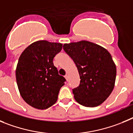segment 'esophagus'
I'll return each mask as SVG.
<instances>
[{"mask_svg": "<svg viewBox=\"0 0 133 133\" xmlns=\"http://www.w3.org/2000/svg\"><path fill=\"white\" fill-rule=\"evenodd\" d=\"M65 78L66 79V80H67V81H68V79H69V76H68V74H66V75H65Z\"/></svg>", "mask_w": 133, "mask_h": 133, "instance_id": "obj_1", "label": "esophagus"}]
</instances>
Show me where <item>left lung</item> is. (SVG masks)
<instances>
[{
	"mask_svg": "<svg viewBox=\"0 0 133 133\" xmlns=\"http://www.w3.org/2000/svg\"><path fill=\"white\" fill-rule=\"evenodd\" d=\"M63 48L79 74V85L72 89L75 101L87 107L101 105L110 95L115 82L117 69L109 52L88 41L65 44Z\"/></svg>",
	"mask_w": 133,
	"mask_h": 133,
	"instance_id": "left-lung-1",
	"label": "left lung"
}]
</instances>
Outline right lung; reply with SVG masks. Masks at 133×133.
Listing matches in <instances>:
<instances>
[{
    "label": "right lung",
    "instance_id": "1",
    "mask_svg": "<svg viewBox=\"0 0 133 133\" xmlns=\"http://www.w3.org/2000/svg\"><path fill=\"white\" fill-rule=\"evenodd\" d=\"M62 49L60 43L40 40L20 55L16 69L18 87L24 100L34 108L46 109L52 106L66 81L53 63Z\"/></svg>",
    "mask_w": 133,
    "mask_h": 133
}]
</instances>
